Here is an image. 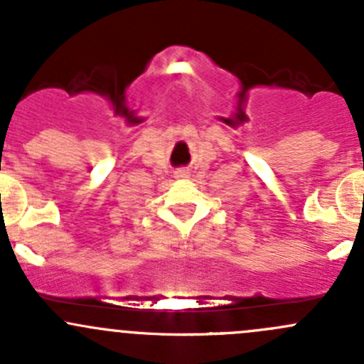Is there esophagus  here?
<instances>
[{"label":"esophagus","mask_w":364,"mask_h":364,"mask_svg":"<svg viewBox=\"0 0 364 364\" xmlns=\"http://www.w3.org/2000/svg\"><path fill=\"white\" fill-rule=\"evenodd\" d=\"M176 178L178 179H186L190 176V172L188 171H176Z\"/></svg>","instance_id":"esophagus-1"}]
</instances>
